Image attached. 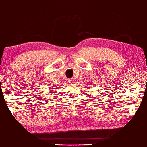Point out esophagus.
<instances>
[{"label": "esophagus", "mask_w": 147, "mask_h": 147, "mask_svg": "<svg viewBox=\"0 0 147 147\" xmlns=\"http://www.w3.org/2000/svg\"><path fill=\"white\" fill-rule=\"evenodd\" d=\"M74 81H75V79H74L73 78H71V79H69V82H70V83H71V84L73 83Z\"/></svg>", "instance_id": "esophagus-1"}]
</instances>
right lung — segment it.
I'll return each mask as SVG.
<instances>
[{
	"instance_id": "right-lung-1",
	"label": "right lung",
	"mask_w": 147,
	"mask_h": 147,
	"mask_svg": "<svg viewBox=\"0 0 147 147\" xmlns=\"http://www.w3.org/2000/svg\"><path fill=\"white\" fill-rule=\"evenodd\" d=\"M51 89H53V88H52ZM52 90H50V93H51V94H52ZM48 93H50V92H48Z\"/></svg>"
}]
</instances>
